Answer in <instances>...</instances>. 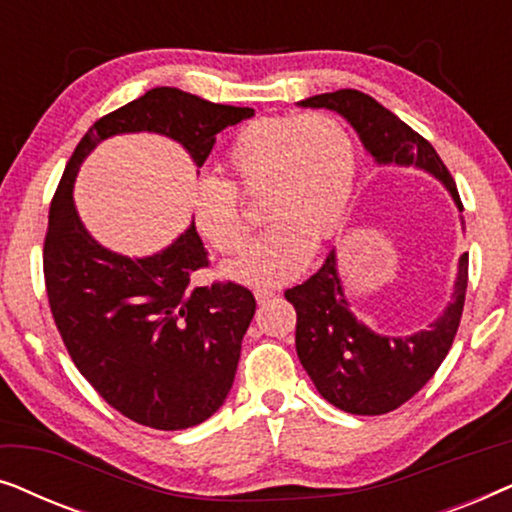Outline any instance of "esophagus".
<instances>
[{"label": "esophagus", "instance_id": "34e87169", "mask_svg": "<svg viewBox=\"0 0 512 512\" xmlns=\"http://www.w3.org/2000/svg\"><path fill=\"white\" fill-rule=\"evenodd\" d=\"M254 296H256L258 303H265V300H270L272 296H275V293L268 291V289H256V291H254Z\"/></svg>", "mask_w": 512, "mask_h": 512}]
</instances>
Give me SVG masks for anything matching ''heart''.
<instances>
[{
    "label": "heart",
    "mask_w": 512,
    "mask_h": 512,
    "mask_svg": "<svg viewBox=\"0 0 512 512\" xmlns=\"http://www.w3.org/2000/svg\"><path fill=\"white\" fill-rule=\"evenodd\" d=\"M226 172V181L205 179L195 191V228L219 254H240L254 219L239 195L263 198L272 226L226 272L244 284H282L305 268L312 244L328 240L345 216L356 179V144L345 123L326 111L265 116L237 132Z\"/></svg>",
    "instance_id": "1"
}]
</instances>
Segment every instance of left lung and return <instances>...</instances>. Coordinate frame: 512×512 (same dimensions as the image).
Returning a JSON list of instances; mask_svg holds the SVG:
<instances>
[{
	"label": "left lung",
	"mask_w": 512,
	"mask_h": 512,
	"mask_svg": "<svg viewBox=\"0 0 512 512\" xmlns=\"http://www.w3.org/2000/svg\"><path fill=\"white\" fill-rule=\"evenodd\" d=\"M300 107L331 109L345 116L377 163L415 165L445 184L464 209L450 170L426 139L361 90L307 97ZM468 254L459 258L452 303L426 328L405 338L377 335L349 312L335 251L303 284L286 289L296 307V352L314 387L335 408L352 415H384L410 401L436 375L450 352L464 312Z\"/></svg>",
	"instance_id": "left-lung-1"
}]
</instances>
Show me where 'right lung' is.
Instances as JSON below:
<instances>
[{"mask_svg": "<svg viewBox=\"0 0 512 512\" xmlns=\"http://www.w3.org/2000/svg\"><path fill=\"white\" fill-rule=\"evenodd\" d=\"M249 116V107L153 88L90 125L48 209L44 279L62 342L111 408L151 429H188L221 408L256 300L235 282L191 286L193 272L209 265L195 226L146 258L104 249L76 214L74 177L102 139L123 132L177 139L202 167L216 135Z\"/></svg>", "mask_w": 512, "mask_h": 512, "instance_id": "1", "label": "right lung"}]
</instances>
